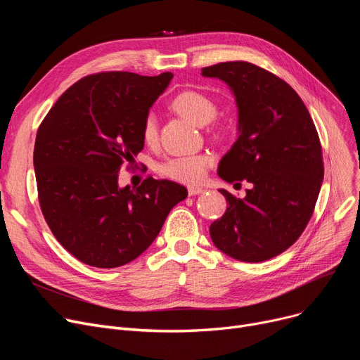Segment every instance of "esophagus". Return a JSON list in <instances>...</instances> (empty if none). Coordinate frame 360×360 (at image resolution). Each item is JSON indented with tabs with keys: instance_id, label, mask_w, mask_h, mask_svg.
<instances>
[{
	"instance_id": "1",
	"label": "esophagus",
	"mask_w": 360,
	"mask_h": 360,
	"mask_svg": "<svg viewBox=\"0 0 360 360\" xmlns=\"http://www.w3.org/2000/svg\"><path fill=\"white\" fill-rule=\"evenodd\" d=\"M201 193H204V190H202V188H200V186H188V195H190V197L198 195Z\"/></svg>"
}]
</instances>
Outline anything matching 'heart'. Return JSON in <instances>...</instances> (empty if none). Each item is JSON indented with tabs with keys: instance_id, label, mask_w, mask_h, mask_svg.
<instances>
[{
	"instance_id": "b5f03b06",
	"label": "heart",
	"mask_w": 360,
	"mask_h": 360,
	"mask_svg": "<svg viewBox=\"0 0 360 360\" xmlns=\"http://www.w3.org/2000/svg\"><path fill=\"white\" fill-rule=\"evenodd\" d=\"M172 108L181 117L195 125L209 124L216 117L217 112L216 102L210 96H207L205 93L198 90H184L178 93L172 101ZM216 131L223 132L224 125H217ZM141 137L148 146L156 144L159 129L155 113L148 112L144 117L141 125ZM212 162L213 159L209 155L175 156L167 159L159 166V174L182 184L195 185L204 179L207 169L210 167Z\"/></svg>"
}]
</instances>
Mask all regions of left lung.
<instances>
[{"instance_id": "obj_1", "label": "left lung", "mask_w": 360, "mask_h": 360, "mask_svg": "<svg viewBox=\"0 0 360 360\" xmlns=\"http://www.w3.org/2000/svg\"><path fill=\"white\" fill-rule=\"evenodd\" d=\"M235 94L239 137L219 163L226 182L252 185L210 226L216 247L235 259L261 262L297 240L314 213L324 178L323 150L314 121L299 94L273 72L245 61L201 70Z\"/></svg>"}]
</instances>
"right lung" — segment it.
Returning <instances> with one entry per match:
<instances>
[{"instance_id":"add662e5","label":"right lung","mask_w":360,"mask_h":360,"mask_svg":"<svg viewBox=\"0 0 360 360\" xmlns=\"http://www.w3.org/2000/svg\"><path fill=\"white\" fill-rule=\"evenodd\" d=\"M172 72L90 74L68 87L39 125L33 165L42 214L63 247L91 267L115 269L141 255L186 188L146 178L118 186L124 163L144 147L143 120Z\"/></svg>"}]
</instances>
